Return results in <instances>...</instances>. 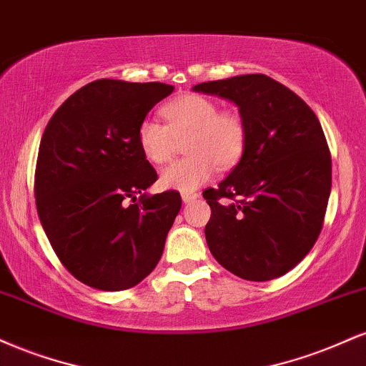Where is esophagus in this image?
I'll return each mask as SVG.
<instances>
[{"mask_svg":"<svg viewBox=\"0 0 366 366\" xmlns=\"http://www.w3.org/2000/svg\"><path fill=\"white\" fill-rule=\"evenodd\" d=\"M199 193H183L182 199H183V204H193L195 200H199Z\"/></svg>","mask_w":366,"mask_h":366,"instance_id":"1","label":"esophagus"}]
</instances>
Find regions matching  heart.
<instances>
[{"mask_svg": "<svg viewBox=\"0 0 366 366\" xmlns=\"http://www.w3.org/2000/svg\"><path fill=\"white\" fill-rule=\"evenodd\" d=\"M167 124L145 118L137 132L139 147L152 164L161 166L174 156L178 140H184L188 157L162 169L161 184L167 190L188 193L200 188L217 171L229 169L247 149V124L238 113L219 111L212 99L184 94L162 107Z\"/></svg>", "mask_w": 366, "mask_h": 366, "instance_id": "obj_1", "label": "heart"}]
</instances>
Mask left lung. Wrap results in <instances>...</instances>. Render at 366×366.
<instances>
[{"label":"left lung","mask_w":366,"mask_h":366,"mask_svg":"<svg viewBox=\"0 0 366 366\" xmlns=\"http://www.w3.org/2000/svg\"><path fill=\"white\" fill-rule=\"evenodd\" d=\"M193 90L238 106L248 132L238 164L204 192L212 209L205 226L210 253L247 281L290 272L319 238L332 184L319 118L293 90L262 73L204 81Z\"/></svg>","instance_id":"left-lung-1"}]
</instances>
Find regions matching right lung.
I'll return each instance as SVG.
<instances>
[{
  "label": "right lung",
  "mask_w": 366,
  "mask_h": 366,
  "mask_svg": "<svg viewBox=\"0 0 366 366\" xmlns=\"http://www.w3.org/2000/svg\"><path fill=\"white\" fill-rule=\"evenodd\" d=\"M173 90L161 81L101 79L71 94L47 123L36 167L37 214L61 264L90 287L128 290L161 260L182 197L147 193L157 173L137 132Z\"/></svg>",
  "instance_id": "right-lung-1"
}]
</instances>
